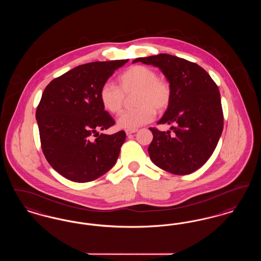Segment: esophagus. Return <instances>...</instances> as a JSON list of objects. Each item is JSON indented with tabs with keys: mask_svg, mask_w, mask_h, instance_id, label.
Returning a JSON list of instances; mask_svg holds the SVG:
<instances>
[{
	"mask_svg": "<svg viewBox=\"0 0 261 261\" xmlns=\"http://www.w3.org/2000/svg\"><path fill=\"white\" fill-rule=\"evenodd\" d=\"M125 132H126V135H127V136H130V135H132V134L136 133L137 129H133V130H126Z\"/></svg>",
	"mask_w": 261,
	"mask_h": 261,
	"instance_id": "1",
	"label": "esophagus"
}]
</instances>
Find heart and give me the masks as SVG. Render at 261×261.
I'll use <instances>...</instances> for the list:
<instances>
[{"mask_svg": "<svg viewBox=\"0 0 261 261\" xmlns=\"http://www.w3.org/2000/svg\"><path fill=\"white\" fill-rule=\"evenodd\" d=\"M118 87L103 84L99 98L103 109L112 114H118L124 106L125 97L136 94V109L123 112L117 120L120 128L133 130L151 122L159 113L165 112L172 99V89L169 82L159 77L158 72L149 66L131 65L117 77Z\"/></svg>", "mask_w": 261, "mask_h": 261, "instance_id": "heart-1", "label": "heart"}]
</instances>
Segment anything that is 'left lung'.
I'll use <instances>...</instances> for the list:
<instances>
[{
	"mask_svg": "<svg viewBox=\"0 0 261 261\" xmlns=\"http://www.w3.org/2000/svg\"><path fill=\"white\" fill-rule=\"evenodd\" d=\"M137 62L158 66L172 89L171 102L158 123L172 125L174 133L149 128L151 162L170 173H193L208 161L222 134L219 89L201 66L185 59L160 54Z\"/></svg>",
	"mask_w": 261,
	"mask_h": 261,
	"instance_id": "obj_1",
	"label": "left lung"
}]
</instances>
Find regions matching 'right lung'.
Returning a JSON list of instances; mask_svg holds the SVG:
<instances>
[{
	"label": "right lung",
	"instance_id": "right-lung-1",
	"mask_svg": "<svg viewBox=\"0 0 261 261\" xmlns=\"http://www.w3.org/2000/svg\"><path fill=\"white\" fill-rule=\"evenodd\" d=\"M128 60L89 62L51 80L36 110L41 148L50 166L66 179H98L115 164L126 134H99L115 121L105 111L99 90Z\"/></svg>",
	"mask_w": 261,
	"mask_h": 261
}]
</instances>
